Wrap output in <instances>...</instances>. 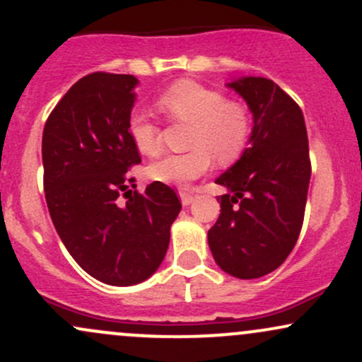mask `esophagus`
<instances>
[{
	"instance_id": "34e87169",
	"label": "esophagus",
	"mask_w": 362,
	"mask_h": 362,
	"mask_svg": "<svg viewBox=\"0 0 362 362\" xmlns=\"http://www.w3.org/2000/svg\"><path fill=\"white\" fill-rule=\"evenodd\" d=\"M194 199H195L194 194H190V192H180V201H182V204H184V206H190V204H192Z\"/></svg>"
}]
</instances>
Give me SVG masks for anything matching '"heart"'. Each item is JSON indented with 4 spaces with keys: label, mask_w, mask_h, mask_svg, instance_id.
Masks as SVG:
<instances>
[{
    "label": "heart",
    "mask_w": 362,
    "mask_h": 362,
    "mask_svg": "<svg viewBox=\"0 0 362 362\" xmlns=\"http://www.w3.org/2000/svg\"><path fill=\"white\" fill-rule=\"evenodd\" d=\"M172 122L189 124L187 148L182 155L161 158L148 168L153 180L187 185L202 177L213 160L228 165L238 160L252 132L250 112L243 103L228 100L223 91L197 81H178L158 100ZM127 132L141 155L155 158L161 153L160 126L151 115L134 110L129 115Z\"/></svg>",
    "instance_id": "obj_1"
}]
</instances>
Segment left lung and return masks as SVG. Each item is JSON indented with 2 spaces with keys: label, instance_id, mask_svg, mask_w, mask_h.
<instances>
[{
  "label": "left lung",
  "instance_id": "left-lung-1",
  "mask_svg": "<svg viewBox=\"0 0 362 362\" xmlns=\"http://www.w3.org/2000/svg\"><path fill=\"white\" fill-rule=\"evenodd\" d=\"M253 114L250 148L216 184L230 192L207 231L216 264L238 279H257L288 259L305 219L311 161L305 117L267 78L230 83Z\"/></svg>",
  "mask_w": 362,
  "mask_h": 362
}]
</instances>
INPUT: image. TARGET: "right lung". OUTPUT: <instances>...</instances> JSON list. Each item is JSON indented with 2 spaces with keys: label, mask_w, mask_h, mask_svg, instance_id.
<instances>
[{
  "label": "right lung",
  "mask_w": 362,
  "mask_h": 362,
  "mask_svg": "<svg viewBox=\"0 0 362 362\" xmlns=\"http://www.w3.org/2000/svg\"><path fill=\"white\" fill-rule=\"evenodd\" d=\"M132 74L97 71L78 80L44 126V192L62 243L95 279L132 286L160 267L182 204L172 187L131 190L141 163L127 132Z\"/></svg>",
  "instance_id": "right-lung-1"
}]
</instances>
